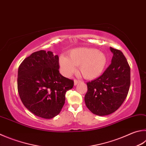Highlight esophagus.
<instances>
[{
    "label": "esophagus",
    "instance_id": "esophagus-1",
    "mask_svg": "<svg viewBox=\"0 0 146 146\" xmlns=\"http://www.w3.org/2000/svg\"><path fill=\"white\" fill-rule=\"evenodd\" d=\"M80 82V80H74V85H75V86H76V85H77L78 84H79Z\"/></svg>",
    "mask_w": 146,
    "mask_h": 146
}]
</instances>
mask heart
<instances>
[{
  "mask_svg": "<svg viewBox=\"0 0 146 146\" xmlns=\"http://www.w3.org/2000/svg\"><path fill=\"white\" fill-rule=\"evenodd\" d=\"M107 58L104 53L91 48L80 47L70 50L68 56L60 55L59 64L62 73L70 76L79 66V71L85 78L92 80L100 76L107 65Z\"/></svg>",
  "mask_w": 146,
  "mask_h": 146,
  "instance_id": "heart-1",
  "label": "heart"
}]
</instances>
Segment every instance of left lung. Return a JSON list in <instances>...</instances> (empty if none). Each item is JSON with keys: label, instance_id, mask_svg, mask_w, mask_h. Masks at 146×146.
<instances>
[{"label": "left lung", "instance_id": "1", "mask_svg": "<svg viewBox=\"0 0 146 146\" xmlns=\"http://www.w3.org/2000/svg\"><path fill=\"white\" fill-rule=\"evenodd\" d=\"M112 62L96 80L87 83L86 107L100 116L114 112L123 104L130 86V68L123 52L110 47Z\"/></svg>", "mask_w": 146, "mask_h": 146}]
</instances>
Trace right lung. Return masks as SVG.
Segmentation results:
<instances>
[{"label": "right lung", "instance_id": "1", "mask_svg": "<svg viewBox=\"0 0 146 146\" xmlns=\"http://www.w3.org/2000/svg\"><path fill=\"white\" fill-rule=\"evenodd\" d=\"M59 57L52 52H34L21 63L18 71V91L25 107L44 119L57 115L65 103L66 91L73 80L59 71Z\"/></svg>", "mask_w": 146, "mask_h": 146}]
</instances>
